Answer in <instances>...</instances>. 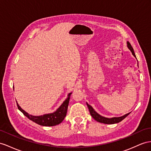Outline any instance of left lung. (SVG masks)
<instances>
[{
  "label": "left lung",
  "mask_w": 151,
  "mask_h": 151,
  "mask_svg": "<svg viewBox=\"0 0 151 151\" xmlns=\"http://www.w3.org/2000/svg\"><path fill=\"white\" fill-rule=\"evenodd\" d=\"M127 48H128L130 51L132 53V54L133 55V56L134 57H136V55H135L134 52V50L132 46H131V44L129 42L127 41ZM87 103V105L88 108V110H89L90 111V114L92 116V117H93L96 121H98L99 122H101V123H104V124H115V123H118L119 122L122 121L124 119H125L127 115H128L130 113L124 115L122 116V117H112V118H107V117H103V116L100 115L99 114H98L96 111L94 110L93 108H92L90 105H88Z\"/></svg>",
  "instance_id": "8db88e82"
}]
</instances>
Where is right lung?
I'll use <instances>...</instances> for the list:
<instances>
[{"mask_svg": "<svg viewBox=\"0 0 151 151\" xmlns=\"http://www.w3.org/2000/svg\"><path fill=\"white\" fill-rule=\"evenodd\" d=\"M14 88V87H13ZM72 92L68 94V98L66 99L63 103V104L59 106V109L51 114H45L40 116H34L29 114L27 112L23 110L22 108L19 106L18 103L17 102L18 109L20 110L27 117L31 120L32 121L36 122L39 125L43 126H53L57 124H59L60 123L63 121L65 115L67 114L68 106L69 105V99H70V96Z\"/></svg>", "mask_w": 151, "mask_h": 151, "instance_id": "1", "label": "right lung"}]
</instances>
